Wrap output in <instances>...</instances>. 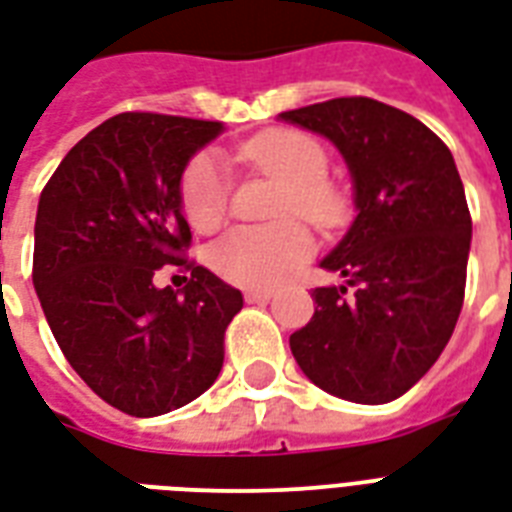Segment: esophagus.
Instances as JSON below:
<instances>
[{
  "instance_id": "esophagus-1",
  "label": "esophagus",
  "mask_w": 512,
  "mask_h": 512,
  "mask_svg": "<svg viewBox=\"0 0 512 512\" xmlns=\"http://www.w3.org/2000/svg\"><path fill=\"white\" fill-rule=\"evenodd\" d=\"M244 298H247V303H265V300L273 298V290H247Z\"/></svg>"
}]
</instances>
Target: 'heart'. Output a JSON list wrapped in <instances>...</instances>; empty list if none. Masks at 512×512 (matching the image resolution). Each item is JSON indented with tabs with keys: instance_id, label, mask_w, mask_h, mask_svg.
Wrapping results in <instances>:
<instances>
[{
	"instance_id": "obj_1",
	"label": "heart",
	"mask_w": 512,
	"mask_h": 512,
	"mask_svg": "<svg viewBox=\"0 0 512 512\" xmlns=\"http://www.w3.org/2000/svg\"><path fill=\"white\" fill-rule=\"evenodd\" d=\"M241 155L282 177L290 185L284 212L298 214L314 225H333L341 217V198L325 182V147L300 131H268L249 139ZM182 209L195 230H214L228 212V163L220 152L204 150L187 163L182 174ZM311 239L298 222L239 225L209 249V263L222 279L241 287H271L306 263Z\"/></svg>"
}]
</instances>
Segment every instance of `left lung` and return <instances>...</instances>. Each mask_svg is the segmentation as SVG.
Masks as SVG:
<instances>
[{
  "label": "left lung",
  "instance_id": "8db88e82",
  "mask_svg": "<svg viewBox=\"0 0 512 512\" xmlns=\"http://www.w3.org/2000/svg\"><path fill=\"white\" fill-rule=\"evenodd\" d=\"M279 120L341 152L357 212L319 260L343 282L311 292L314 317L290 335L292 357L327 395L397 400L435 365L462 311L473 222L454 155L421 120L365 96Z\"/></svg>",
  "mask_w": 512,
  "mask_h": 512
}]
</instances>
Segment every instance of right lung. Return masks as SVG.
Wrapping results in <instances>:
<instances>
[{
  "instance_id": "obj_1",
  "label": "right lung",
  "mask_w": 512,
  "mask_h": 512,
  "mask_svg": "<svg viewBox=\"0 0 512 512\" xmlns=\"http://www.w3.org/2000/svg\"><path fill=\"white\" fill-rule=\"evenodd\" d=\"M225 131L190 117L123 112L66 152L39 195L34 290L77 376L139 419L201 397L222 370V338L244 306L201 265L182 290L155 287L190 244L182 174Z\"/></svg>"
}]
</instances>
